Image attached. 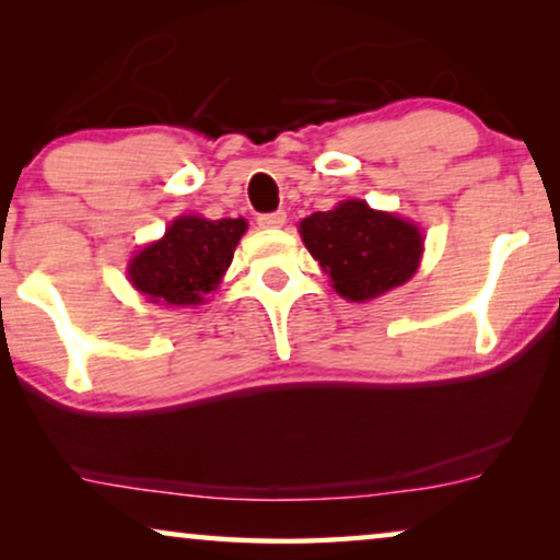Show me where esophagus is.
<instances>
[{
  "label": "esophagus",
  "instance_id": "obj_1",
  "mask_svg": "<svg viewBox=\"0 0 560 560\" xmlns=\"http://www.w3.org/2000/svg\"><path fill=\"white\" fill-rule=\"evenodd\" d=\"M288 217L285 211H272V213H259L257 217V224L262 229H280L282 224H285Z\"/></svg>",
  "mask_w": 560,
  "mask_h": 560
}]
</instances>
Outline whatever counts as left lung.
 <instances>
[{"label":"left lung","instance_id":"1","mask_svg":"<svg viewBox=\"0 0 560 560\" xmlns=\"http://www.w3.org/2000/svg\"><path fill=\"white\" fill-rule=\"evenodd\" d=\"M305 247L347 301H372L405 285L423 257V234L412 221L374 211L351 198L301 221Z\"/></svg>","mask_w":560,"mask_h":560}]
</instances>
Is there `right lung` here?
I'll return each mask as SVG.
<instances>
[{"mask_svg": "<svg viewBox=\"0 0 560 560\" xmlns=\"http://www.w3.org/2000/svg\"><path fill=\"white\" fill-rule=\"evenodd\" d=\"M247 232L244 219L178 217L163 240L142 247L129 262V282L160 305H201L232 265Z\"/></svg>", "mask_w": 560, "mask_h": 560, "instance_id": "right-lung-1", "label": "right lung"}]
</instances>
